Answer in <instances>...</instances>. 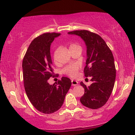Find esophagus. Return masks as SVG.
<instances>
[{
  "label": "esophagus",
  "mask_w": 135,
  "mask_h": 135,
  "mask_svg": "<svg viewBox=\"0 0 135 135\" xmlns=\"http://www.w3.org/2000/svg\"><path fill=\"white\" fill-rule=\"evenodd\" d=\"M72 85L73 86H75V85H78V82L77 80H72Z\"/></svg>",
  "instance_id": "obj_1"
}]
</instances>
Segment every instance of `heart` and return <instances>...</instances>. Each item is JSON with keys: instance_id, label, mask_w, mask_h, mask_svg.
I'll return each instance as SVG.
<instances>
[{"instance_id": "heart-1", "label": "heart", "mask_w": 135, "mask_h": 135, "mask_svg": "<svg viewBox=\"0 0 135 135\" xmlns=\"http://www.w3.org/2000/svg\"><path fill=\"white\" fill-rule=\"evenodd\" d=\"M75 46H79L76 44L72 43L69 46V49L73 48V47ZM79 66L77 64H72L70 65L66 66V67L64 68V69L63 70V72L65 74L67 75L70 76L71 77H77L78 72H79Z\"/></svg>"}]
</instances>
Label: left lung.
I'll use <instances>...</instances> for the list:
<instances>
[{"instance_id":"left-lung-1","label":"left lung","mask_w":135,"mask_h":135,"mask_svg":"<svg viewBox=\"0 0 135 135\" xmlns=\"http://www.w3.org/2000/svg\"><path fill=\"white\" fill-rule=\"evenodd\" d=\"M68 34L80 36L87 48L84 74L86 77H91L92 84L87 87L80 82L85 89L80 103L92 109L101 108L108 100L114 85L116 68L113 53L104 40L97 34L87 30L74 31Z\"/></svg>"}]
</instances>
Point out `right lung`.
Segmentation results:
<instances>
[{
    "label": "right lung",
    "instance_id": "right-lung-1",
    "mask_svg": "<svg viewBox=\"0 0 135 135\" xmlns=\"http://www.w3.org/2000/svg\"><path fill=\"white\" fill-rule=\"evenodd\" d=\"M60 33L48 32L34 39L22 61L24 85L27 96L33 106L45 114L58 111L63 105L72 82L63 77L56 85L48 80L54 73L52 69L50 46Z\"/></svg>",
    "mask_w": 135,
    "mask_h": 135
}]
</instances>
